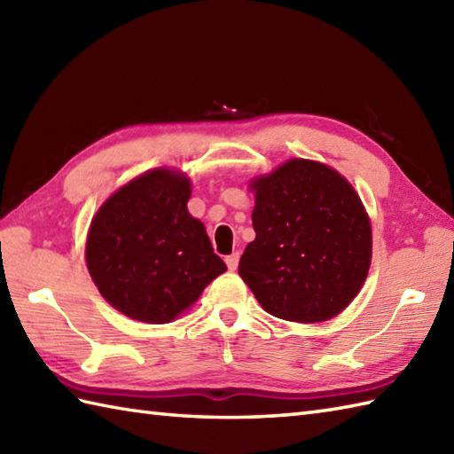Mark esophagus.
Segmentation results:
<instances>
[{"label":"esophagus","instance_id":"esophagus-1","mask_svg":"<svg viewBox=\"0 0 454 454\" xmlns=\"http://www.w3.org/2000/svg\"><path fill=\"white\" fill-rule=\"evenodd\" d=\"M238 262H239V254H232V255L226 257V265H228L230 271H236Z\"/></svg>","mask_w":454,"mask_h":454}]
</instances>
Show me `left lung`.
<instances>
[{
	"label": "left lung",
	"mask_w": 454,
	"mask_h": 454,
	"mask_svg": "<svg viewBox=\"0 0 454 454\" xmlns=\"http://www.w3.org/2000/svg\"><path fill=\"white\" fill-rule=\"evenodd\" d=\"M255 239L238 273L269 314L325 322L349 306L369 273L371 220L351 183L310 160L252 181Z\"/></svg>",
	"instance_id": "obj_1"
}]
</instances>
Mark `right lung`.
Here are the masks:
<instances>
[{
	"instance_id": "1",
	"label": "right lung",
	"mask_w": 454,
	"mask_h": 454,
	"mask_svg": "<svg viewBox=\"0 0 454 454\" xmlns=\"http://www.w3.org/2000/svg\"><path fill=\"white\" fill-rule=\"evenodd\" d=\"M191 181L152 169L103 202L85 262L101 296L132 320L168 324L226 271L202 222L187 210Z\"/></svg>"
}]
</instances>
